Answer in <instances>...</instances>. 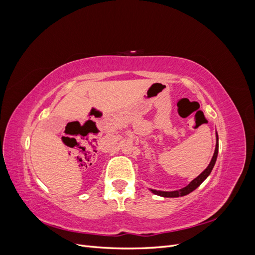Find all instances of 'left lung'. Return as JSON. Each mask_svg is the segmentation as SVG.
I'll return each mask as SVG.
<instances>
[{"label":"left lung","instance_id":"obj_1","mask_svg":"<svg viewBox=\"0 0 255 255\" xmlns=\"http://www.w3.org/2000/svg\"><path fill=\"white\" fill-rule=\"evenodd\" d=\"M218 149H219V143H218V134L216 132V146H215V152L213 154V157L210 161V164L208 166L204 169V171H202L200 173L196 179L192 180L187 186H185L181 189H177V190H172V191H164V190H156V189H152L149 188V190L152 192L154 195H157L160 197H164V198H177V197H183V196H186L188 194H190L191 191H194L196 188H198L200 185H201L206 177L211 174L213 168L215 166L216 163V159H217L218 156Z\"/></svg>","mask_w":255,"mask_h":255}]
</instances>
